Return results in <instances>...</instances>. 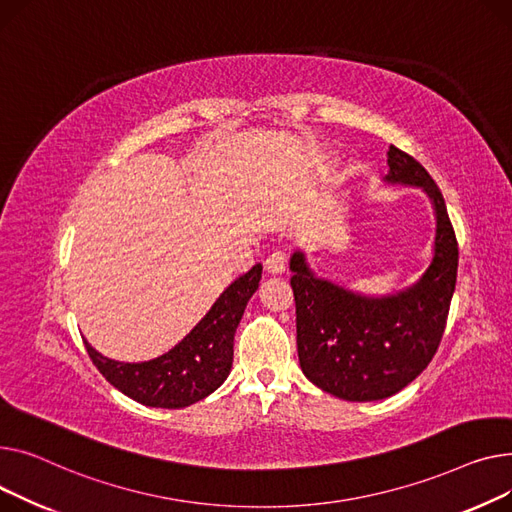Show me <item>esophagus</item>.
I'll use <instances>...</instances> for the list:
<instances>
[{
  "label": "esophagus",
  "instance_id": "esophagus-1",
  "mask_svg": "<svg viewBox=\"0 0 512 512\" xmlns=\"http://www.w3.org/2000/svg\"><path fill=\"white\" fill-rule=\"evenodd\" d=\"M264 268L268 270L270 275H281V273H285V268H287V254L281 252V250L273 252V254H270V256L264 260Z\"/></svg>",
  "mask_w": 512,
  "mask_h": 512
}]
</instances>
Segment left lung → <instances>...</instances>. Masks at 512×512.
Wrapping results in <instances>:
<instances>
[{
  "instance_id": "8db88e82",
  "label": "left lung",
  "mask_w": 512,
  "mask_h": 512,
  "mask_svg": "<svg viewBox=\"0 0 512 512\" xmlns=\"http://www.w3.org/2000/svg\"><path fill=\"white\" fill-rule=\"evenodd\" d=\"M386 155V182L422 188L434 206V256L422 279L372 297L316 277L304 252L289 260L299 366L312 384L345 401L393 397L428 368L457 283L459 246L442 192L401 148L390 144Z\"/></svg>"
}]
</instances>
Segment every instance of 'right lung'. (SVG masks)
<instances>
[{"instance_id":"obj_1","label":"right lung","mask_w":512,"mask_h":512,"mask_svg":"<svg viewBox=\"0 0 512 512\" xmlns=\"http://www.w3.org/2000/svg\"><path fill=\"white\" fill-rule=\"evenodd\" d=\"M262 264L235 279L206 316L167 353L140 364L103 357L84 341L97 370L117 390L146 407L182 409L202 401L227 380L233 364V337L239 320L258 289Z\"/></svg>"}]
</instances>
